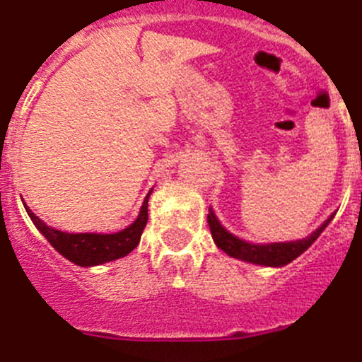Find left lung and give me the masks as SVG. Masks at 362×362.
Instances as JSON below:
<instances>
[{
  "label": "left lung",
  "instance_id": "1",
  "mask_svg": "<svg viewBox=\"0 0 362 362\" xmlns=\"http://www.w3.org/2000/svg\"><path fill=\"white\" fill-rule=\"evenodd\" d=\"M333 216H335V213H332L308 237L288 242H268V244H255V242L238 238L237 235H233L220 224L218 216L215 215L213 207H209V213H207V224H209V229H211V237L215 240L216 247H220L229 257L244 260V262L257 264V266H266V268H282V266L290 264L291 260L303 255L304 251L312 246L313 242L319 238V235L325 231L326 226L332 222Z\"/></svg>",
  "mask_w": 362,
  "mask_h": 362
}]
</instances>
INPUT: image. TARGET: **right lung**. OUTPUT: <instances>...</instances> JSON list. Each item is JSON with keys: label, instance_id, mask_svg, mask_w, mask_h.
<instances>
[{"label": "right lung", "instance_id": "obj_1", "mask_svg": "<svg viewBox=\"0 0 362 362\" xmlns=\"http://www.w3.org/2000/svg\"><path fill=\"white\" fill-rule=\"evenodd\" d=\"M151 193L153 189L144 199L140 213L133 224L116 233H69V231H62V229L45 224L40 216L34 215L27 204L23 206L37 231L49 240L50 246L54 247L59 255H64L65 259L81 268H93V266L122 259L138 246L147 224V202H149Z\"/></svg>", "mask_w": 362, "mask_h": 362}]
</instances>
